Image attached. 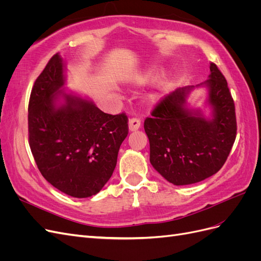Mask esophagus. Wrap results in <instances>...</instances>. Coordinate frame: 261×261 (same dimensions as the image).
Segmentation results:
<instances>
[{
    "instance_id": "34e87169",
    "label": "esophagus",
    "mask_w": 261,
    "mask_h": 261,
    "mask_svg": "<svg viewBox=\"0 0 261 261\" xmlns=\"http://www.w3.org/2000/svg\"><path fill=\"white\" fill-rule=\"evenodd\" d=\"M140 127V118L138 117H133L128 122V128L130 132L137 130Z\"/></svg>"
}]
</instances>
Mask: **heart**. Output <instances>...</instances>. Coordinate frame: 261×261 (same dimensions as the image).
Segmentation results:
<instances>
[{"mask_svg": "<svg viewBox=\"0 0 261 261\" xmlns=\"http://www.w3.org/2000/svg\"><path fill=\"white\" fill-rule=\"evenodd\" d=\"M169 85V82H164V83H162V86L163 87H167Z\"/></svg>", "mask_w": 261, "mask_h": 261, "instance_id": "heart-1", "label": "heart"}]
</instances>
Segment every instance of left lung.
<instances>
[{"label":"left lung","mask_w":261,"mask_h":261,"mask_svg":"<svg viewBox=\"0 0 261 261\" xmlns=\"http://www.w3.org/2000/svg\"><path fill=\"white\" fill-rule=\"evenodd\" d=\"M209 89L212 118L185 108L194 86L164 96L144 123L150 144V163L174 185H189L212 176L223 167L236 138L235 106L227 82L210 63Z\"/></svg>","instance_id":"8db88e82"}]
</instances>
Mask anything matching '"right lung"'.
<instances>
[{"label": "right lung", "mask_w": 261, "mask_h": 261, "mask_svg": "<svg viewBox=\"0 0 261 261\" xmlns=\"http://www.w3.org/2000/svg\"><path fill=\"white\" fill-rule=\"evenodd\" d=\"M64 64L54 54L38 76L28 105L29 146L42 176L76 198L98 194L112 176L128 134L125 113L102 112L93 102L62 91ZM61 95L65 103L58 106Z\"/></svg>", "instance_id": "add662e5"}]
</instances>
